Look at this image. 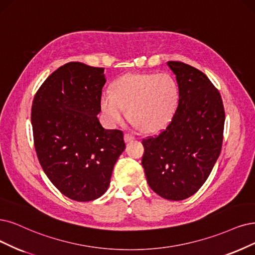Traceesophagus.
<instances>
[{
    "mask_svg": "<svg viewBox=\"0 0 255 255\" xmlns=\"http://www.w3.org/2000/svg\"><path fill=\"white\" fill-rule=\"evenodd\" d=\"M124 138H125V142H127V143H129V142H132V140H134V135L133 134H131V133H126L125 134V136H124Z\"/></svg>",
    "mask_w": 255,
    "mask_h": 255,
    "instance_id": "34e87169",
    "label": "esophagus"
}]
</instances>
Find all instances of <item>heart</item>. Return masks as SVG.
I'll list each match as a JSON object with an SVG mask.
<instances>
[{
    "label": "heart",
    "mask_w": 255,
    "mask_h": 255,
    "mask_svg": "<svg viewBox=\"0 0 255 255\" xmlns=\"http://www.w3.org/2000/svg\"><path fill=\"white\" fill-rule=\"evenodd\" d=\"M178 101L180 88L171 75L126 74L112 84V92L102 93L100 106L110 125L120 124L127 108L133 126L146 132H156L171 122Z\"/></svg>",
    "instance_id": "1"
}]
</instances>
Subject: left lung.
<instances>
[{"label": "left lung", "instance_id": "obj_1", "mask_svg": "<svg viewBox=\"0 0 255 255\" xmlns=\"http://www.w3.org/2000/svg\"><path fill=\"white\" fill-rule=\"evenodd\" d=\"M167 65L175 74L180 101L165 130L143 139L142 165L155 193L182 201L200 189L218 161L225 110L219 90L206 74L182 62Z\"/></svg>", "mask_w": 255, "mask_h": 255}]
</instances>
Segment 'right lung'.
<instances>
[{
    "mask_svg": "<svg viewBox=\"0 0 255 255\" xmlns=\"http://www.w3.org/2000/svg\"><path fill=\"white\" fill-rule=\"evenodd\" d=\"M104 68L70 62L35 93L31 125L37 158L50 182L69 199L89 202L105 193L126 145L123 131L98 119Z\"/></svg>",
    "mask_w": 255,
    "mask_h": 255,
    "instance_id": "right-lung-1",
    "label": "right lung"
}]
</instances>
